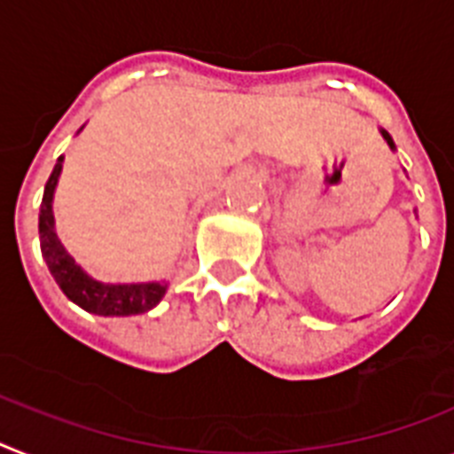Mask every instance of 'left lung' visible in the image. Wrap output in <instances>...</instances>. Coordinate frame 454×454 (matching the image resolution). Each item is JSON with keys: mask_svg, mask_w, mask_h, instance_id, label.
I'll return each instance as SVG.
<instances>
[{"mask_svg": "<svg viewBox=\"0 0 454 454\" xmlns=\"http://www.w3.org/2000/svg\"><path fill=\"white\" fill-rule=\"evenodd\" d=\"M380 133H383V138H386V143H387V145H390V150H395V143H392V138H390V133H387V131H380Z\"/></svg>", "mask_w": 454, "mask_h": 454, "instance_id": "1", "label": "left lung"}]
</instances>
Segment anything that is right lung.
Instances as JSON below:
<instances>
[{
    "label": "right lung",
    "instance_id": "right-lung-1",
    "mask_svg": "<svg viewBox=\"0 0 454 454\" xmlns=\"http://www.w3.org/2000/svg\"><path fill=\"white\" fill-rule=\"evenodd\" d=\"M64 156H59L52 168L51 177L45 182L43 200H41L39 212V239L41 254L45 258V265L55 277L57 286L62 288L71 302L82 307L90 314L98 316H133L145 314L154 309L156 304L168 291L166 281H145V284H104L80 268L74 256L64 249L55 233V215H52V196L55 186L62 173Z\"/></svg>",
    "mask_w": 454,
    "mask_h": 454
}]
</instances>
